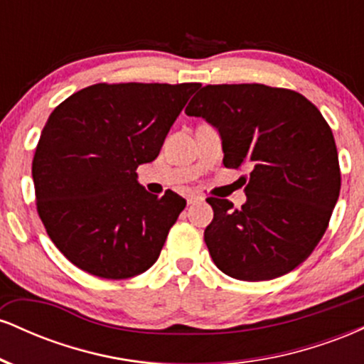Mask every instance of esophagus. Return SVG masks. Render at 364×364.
I'll list each match as a JSON object with an SVG mask.
<instances>
[{
  "label": "esophagus",
  "instance_id": "34e87169",
  "mask_svg": "<svg viewBox=\"0 0 364 364\" xmlns=\"http://www.w3.org/2000/svg\"><path fill=\"white\" fill-rule=\"evenodd\" d=\"M188 205H193V203H198V202H203V196L202 195H190L186 198Z\"/></svg>",
  "mask_w": 364,
  "mask_h": 364
}]
</instances>
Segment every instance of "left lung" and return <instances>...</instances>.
<instances>
[{
  "label": "left lung",
  "mask_w": 364,
  "mask_h": 364,
  "mask_svg": "<svg viewBox=\"0 0 364 364\" xmlns=\"http://www.w3.org/2000/svg\"><path fill=\"white\" fill-rule=\"evenodd\" d=\"M188 116L219 132L224 166L248 169L246 202L207 198L205 243L217 269L240 281H270L310 257L341 191L332 129L301 94L262 83L207 85Z\"/></svg>",
  "instance_id": "obj_1"
}]
</instances>
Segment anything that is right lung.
<instances>
[{
  "label": "right lung",
  "instance_id": "add662e5",
  "mask_svg": "<svg viewBox=\"0 0 364 364\" xmlns=\"http://www.w3.org/2000/svg\"><path fill=\"white\" fill-rule=\"evenodd\" d=\"M200 83H95L49 116L37 144V212L56 248L102 279L135 277L156 263L186 200L149 193L136 168L161 152Z\"/></svg>",
  "mask_w": 364,
  "mask_h": 364
}]
</instances>
